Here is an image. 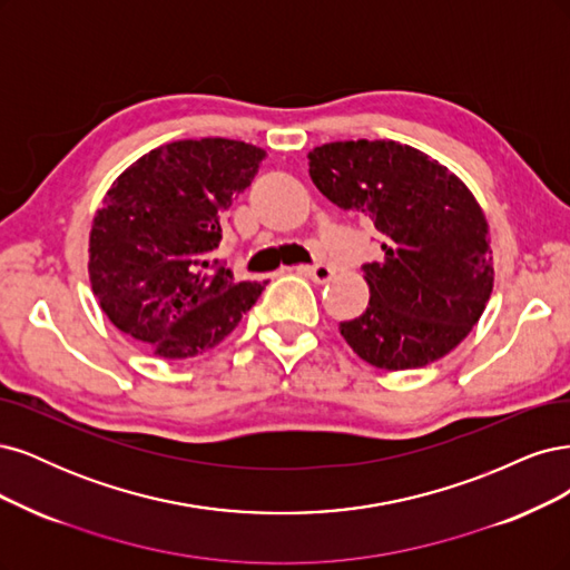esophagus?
<instances>
[{
    "label": "esophagus",
    "mask_w": 570,
    "mask_h": 570,
    "mask_svg": "<svg viewBox=\"0 0 570 570\" xmlns=\"http://www.w3.org/2000/svg\"><path fill=\"white\" fill-rule=\"evenodd\" d=\"M301 272H303V274H307V277H309L312 282H317V284H324V282H328V279L334 277V269L328 267V265H324V263L301 267Z\"/></svg>",
    "instance_id": "1"
}]
</instances>
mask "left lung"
I'll return each instance as SVG.
<instances>
[{
	"instance_id": "8db88e82",
	"label": "left lung",
	"mask_w": 570,
	"mask_h": 570,
	"mask_svg": "<svg viewBox=\"0 0 570 570\" xmlns=\"http://www.w3.org/2000/svg\"><path fill=\"white\" fill-rule=\"evenodd\" d=\"M309 177L343 210L370 219L383 258L362 265L370 305L341 336L379 370H416L466 338L492 293L488 223L445 165L391 139L312 149Z\"/></svg>"
}]
</instances>
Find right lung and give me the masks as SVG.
<instances>
[{"mask_svg":"<svg viewBox=\"0 0 570 570\" xmlns=\"http://www.w3.org/2000/svg\"><path fill=\"white\" fill-rule=\"evenodd\" d=\"M265 151L223 137L165 144L108 189L89 234L91 291L122 334L165 360L210 351L263 293L236 282L213 250L219 215Z\"/></svg>","mask_w":570,"mask_h":570,"instance_id":"right-lung-1","label":"right lung"}]
</instances>
